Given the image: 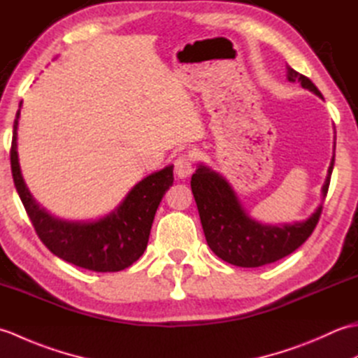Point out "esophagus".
I'll return each instance as SVG.
<instances>
[{
	"label": "esophagus",
	"mask_w": 358,
	"mask_h": 358,
	"mask_svg": "<svg viewBox=\"0 0 358 358\" xmlns=\"http://www.w3.org/2000/svg\"><path fill=\"white\" fill-rule=\"evenodd\" d=\"M194 155L191 154H183L180 155L177 159H175L173 167H175V173H177L178 178H186L194 171Z\"/></svg>",
	"instance_id": "1"
}]
</instances>
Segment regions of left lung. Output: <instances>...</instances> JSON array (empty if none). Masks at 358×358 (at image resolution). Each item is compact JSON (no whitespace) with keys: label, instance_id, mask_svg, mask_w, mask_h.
Wrapping results in <instances>:
<instances>
[{"label":"left lung","instance_id":"1","mask_svg":"<svg viewBox=\"0 0 358 358\" xmlns=\"http://www.w3.org/2000/svg\"><path fill=\"white\" fill-rule=\"evenodd\" d=\"M286 69L289 81H299L301 87L323 98L320 90L308 77L289 66ZM334 162H336V152L322 187L323 199L329 189ZM191 187L199 208L204 237L212 252L222 260L240 268H258L292 254L314 232L323 209L320 204L305 222L263 224L249 217L246 209L241 206L237 194L222 175L204 164L196 167L191 180Z\"/></svg>","mask_w":358,"mask_h":358}]
</instances>
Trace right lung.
<instances>
[{"mask_svg": "<svg viewBox=\"0 0 358 358\" xmlns=\"http://www.w3.org/2000/svg\"><path fill=\"white\" fill-rule=\"evenodd\" d=\"M21 104L22 101L13 121L12 177L38 237L53 255L78 268L95 272H118L129 268L148 248L158 204L173 183V166H166L138 181L124 200L103 218L69 222L53 217L35 201L22 180L17 150Z\"/></svg>", "mask_w": 358, "mask_h": 358, "instance_id": "add662e5", "label": "right lung"}]
</instances>
